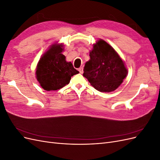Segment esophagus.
<instances>
[{
    "instance_id": "obj_1",
    "label": "esophagus",
    "mask_w": 160,
    "mask_h": 160,
    "mask_svg": "<svg viewBox=\"0 0 160 160\" xmlns=\"http://www.w3.org/2000/svg\"><path fill=\"white\" fill-rule=\"evenodd\" d=\"M78 70H79L80 73H81V74L83 72V67H80V68H79Z\"/></svg>"
}]
</instances>
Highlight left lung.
<instances>
[{"label":"left lung","instance_id":"obj_1","mask_svg":"<svg viewBox=\"0 0 160 160\" xmlns=\"http://www.w3.org/2000/svg\"><path fill=\"white\" fill-rule=\"evenodd\" d=\"M90 59L84 67L83 76L100 92L113 91L128 75V69L118 53L109 43L99 39L89 52Z\"/></svg>","mask_w":160,"mask_h":160}]
</instances>
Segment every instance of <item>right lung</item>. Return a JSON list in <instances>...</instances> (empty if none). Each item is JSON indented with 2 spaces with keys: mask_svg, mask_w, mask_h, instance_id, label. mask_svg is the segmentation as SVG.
<instances>
[{
  "mask_svg": "<svg viewBox=\"0 0 160 160\" xmlns=\"http://www.w3.org/2000/svg\"><path fill=\"white\" fill-rule=\"evenodd\" d=\"M64 45L54 43L38 61L36 67V79L46 91H56L69 84L71 78L78 74L71 62L66 61L62 54Z\"/></svg>",
  "mask_w": 160,
  "mask_h": 160,
  "instance_id": "right-lung-1",
  "label": "right lung"
}]
</instances>
